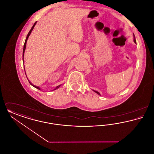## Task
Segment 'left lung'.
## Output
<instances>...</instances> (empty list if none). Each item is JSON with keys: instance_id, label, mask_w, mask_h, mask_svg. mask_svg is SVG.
Instances as JSON below:
<instances>
[{"instance_id": "left-lung-1", "label": "left lung", "mask_w": 154, "mask_h": 154, "mask_svg": "<svg viewBox=\"0 0 154 154\" xmlns=\"http://www.w3.org/2000/svg\"><path fill=\"white\" fill-rule=\"evenodd\" d=\"M133 37H134V39H133V40H134V43L136 44V38H135V36H134V34H133ZM94 91L95 92H96V94H97L99 95H100V93H99V92H98L97 91H94Z\"/></svg>"}]
</instances>
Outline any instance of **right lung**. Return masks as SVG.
Masks as SVG:
<instances>
[{"instance_id": "1", "label": "right lung", "mask_w": 154, "mask_h": 154, "mask_svg": "<svg viewBox=\"0 0 154 154\" xmlns=\"http://www.w3.org/2000/svg\"><path fill=\"white\" fill-rule=\"evenodd\" d=\"M36 22H35V23H34V25H33V26H32V28H31V29L30 30L29 32V33H28V35H27V36H26V40H25V43H24V45H23V54H22V60H23V63L24 64V58H23V56H24V52H25V49H26V42H27V40H28V37L30 36V33H31V32H32V31L33 30V28H34V27H35V26L36 25ZM24 69H25V67H24ZM25 74H26V73H25ZM26 77H27V76H26ZM28 79V78H27ZM29 81V80H28ZM29 82L30 84V85H32L33 87H34L35 88H37V89H40V90H41V89L40 87H37V86H35V85H33L29 81ZM61 85H59L58 86H57L56 88H55V89H54L52 91H54V90H55V89H58V88H59V87Z\"/></svg>"}]
</instances>
